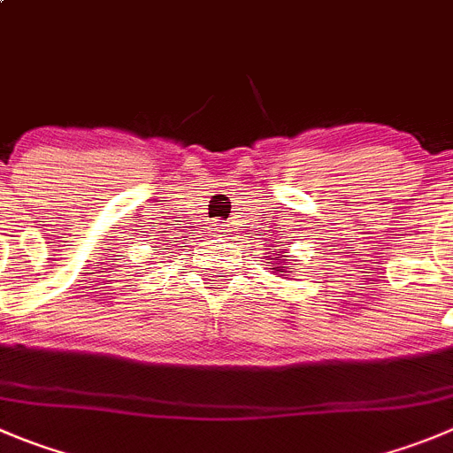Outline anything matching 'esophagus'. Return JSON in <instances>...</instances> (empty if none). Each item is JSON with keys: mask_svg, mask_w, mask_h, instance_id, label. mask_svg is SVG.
Segmentation results:
<instances>
[{"mask_svg": "<svg viewBox=\"0 0 453 453\" xmlns=\"http://www.w3.org/2000/svg\"><path fill=\"white\" fill-rule=\"evenodd\" d=\"M217 234H219V236H226V234H227V227H219Z\"/></svg>", "mask_w": 453, "mask_h": 453, "instance_id": "34e87169", "label": "esophagus"}]
</instances>
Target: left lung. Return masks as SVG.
<instances>
[{
	"mask_svg": "<svg viewBox=\"0 0 453 453\" xmlns=\"http://www.w3.org/2000/svg\"><path fill=\"white\" fill-rule=\"evenodd\" d=\"M274 261H279L277 268H273L274 273H288V259H279V257H277Z\"/></svg>",
	"mask_w": 453,
	"mask_h": 453,
	"instance_id": "obj_1",
	"label": "left lung"
}]
</instances>
